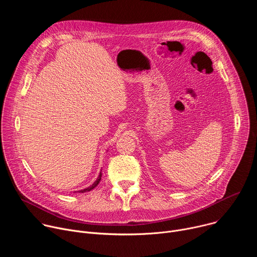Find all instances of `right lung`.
Here are the masks:
<instances>
[{"label":"right lung","instance_id":"obj_1","mask_svg":"<svg viewBox=\"0 0 257 257\" xmlns=\"http://www.w3.org/2000/svg\"><path fill=\"white\" fill-rule=\"evenodd\" d=\"M101 170H100V172H99V175H98V177H97V179L92 183V184L89 186V187H87V188H85V189H81V190H78V191H75V192H78V193H84V192H87V191H90V190H92L93 188H95L97 185H98V183H99V181H100V179H101Z\"/></svg>","mask_w":257,"mask_h":257}]
</instances>
